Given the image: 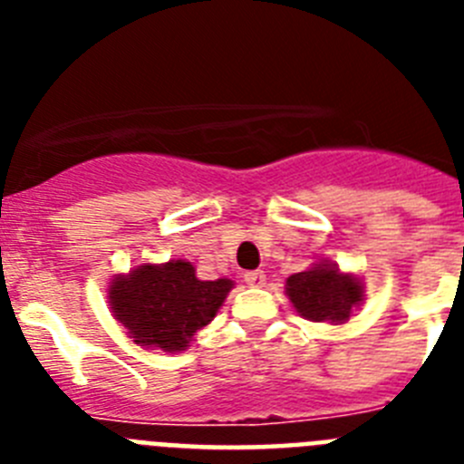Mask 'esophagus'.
I'll use <instances>...</instances> for the list:
<instances>
[{
    "mask_svg": "<svg viewBox=\"0 0 464 464\" xmlns=\"http://www.w3.org/2000/svg\"><path fill=\"white\" fill-rule=\"evenodd\" d=\"M244 281L251 285V288H262L265 283H267V274L262 272V269H256V272H246Z\"/></svg>",
    "mask_w": 464,
    "mask_h": 464,
    "instance_id": "1",
    "label": "esophagus"
}]
</instances>
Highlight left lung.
<instances>
[{
  "label": "left lung",
  "instance_id": "8db88e82",
  "mask_svg": "<svg viewBox=\"0 0 464 464\" xmlns=\"http://www.w3.org/2000/svg\"><path fill=\"white\" fill-rule=\"evenodd\" d=\"M285 295L302 318L311 323L343 325L364 302V283L330 260L315 262L285 281Z\"/></svg>",
  "mask_w": 464,
  "mask_h": 464
}]
</instances>
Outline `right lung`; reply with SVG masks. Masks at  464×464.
Returning a JSON list of instances; mask_svg holds the SVG:
<instances>
[{
  "label": "right lung",
  "instance_id": "add662e5",
  "mask_svg": "<svg viewBox=\"0 0 464 464\" xmlns=\"http://www.w3.org/2000/svg\"><path fill=\"white\" fill-rule=\"evenodd\" d=\"M232 288L235 281L229 278H197L195 265L188 260L143 262L111 278L106 299L134 343L181 353L195 332L216 318Z\"/></svg>",
  "mask_w": 464,
  "mask_h": 464
}]
</instances>
